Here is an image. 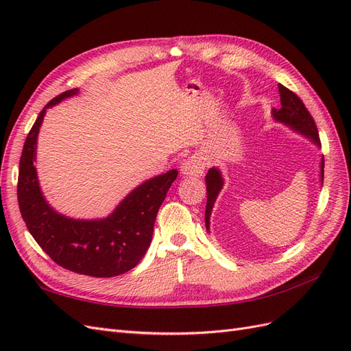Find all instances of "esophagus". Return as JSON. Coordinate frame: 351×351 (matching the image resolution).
I'll return each instance as SVG.
<instances>
[{
  "instance_id": "obj_1",
  "label": "esophagus",
  "mask_w": 351,
  "mask_h": 351,
  "mask_svg": "<svg viewBox=\"0 0 351 351\" xmlns=\"http://www.w3.org/2000/svg\"><path fill=\"white\" fill-rule=\"evenodd\" d=\"M205 167H206L205 158L196 154L193 156L187 158L186 161H183L182 167H180V171H182L184 177H200L205 171Z\"/></svg>"
}]
</instances>
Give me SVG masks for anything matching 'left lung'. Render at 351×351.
Segmentation results:
<instances>
[{
    "label": "left lung",
    "mask_w": 351,
    "mask_h": 351,
    "mask_svg": "<svg viewBox=\"0 0 351 351\" xmlns=\"http://www.w3.org/2000/svg\"><path fill=\"white\" fill-rule=\"evenodd\" d=\"M280 90V99H281V108L275 110L272 108L271 115L272 119L281 123L295 133L302 134L303 137H307L313 145L317 147L321 146L319 141V134H317L316 124L312 119V115L307 111L304 107V104L302 99L297 97L295 93L287 89L282 84L278 86ZM319 177H321V186L324 184V156L321 158V164H319ZM206 192H208V200H206V209H205V226L206 231L210 232V214L212 209H214V204L219 195V192L224 187V177H222L221 169L218 167H212L209 168V171L206 174Z\"/></svg>",
    "instance_id": "1"
}]
</instances>
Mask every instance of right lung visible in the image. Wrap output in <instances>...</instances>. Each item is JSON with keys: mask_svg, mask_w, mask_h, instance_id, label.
Masks as SVG:
<instances>
[{"mask_svg": "<svg viewBox=\"0 0 351 351\" xmlns=\"http://www.w3.org/2000/svg\"><path fill=\"white\" fill-rule=\"evenodd\" d=\"M79 89L66 90L45 105L32 127L20 156L17 199L29 232L48 256L69 271L110 278L133 269L149 247L159 206L177 178V169L134 187L110 215L79 219L60 214L42 193L36 173L39 129L48 108Z\"/></svg>", "mask_w": 351, "mask_h": 351, "instance_id": "1", "label": "right lung"}]
</instances>
